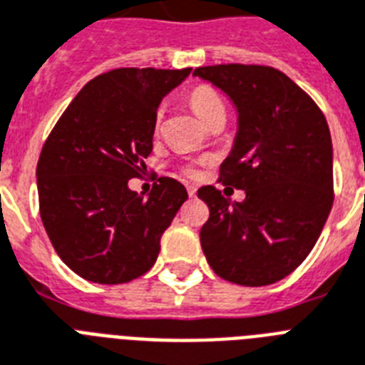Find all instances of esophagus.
<instances>
[{
  "mask_svg": "<svg viewBox=\"0 0 365 365\" xmlns=\"http://www.w3.org/2000/svg\"><path fill=\"white\" fill-rule=\"evenodd\" d=\"M186 190H188V196L190 197L196 196V186H186Z\"/></svg>",
  "mask_w": 365,
  "mask_h": 365,
  "instance_id": "34e87169",
  "label": "esophagus"
}]
</instances>
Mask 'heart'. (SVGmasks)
Returning <instances> with one entry per match:
<instances>
[{
    "instance_id": "1",
    "label": "heart",
    "mask_w": 365,
    "mask_h": 365,
    "mask_svg": "<svg viewBox=\"0 0 365 365\" xmlns=\"http://www.w3.org/2000/svg\"><path fill=\"white\" fill-rule=\"evenodd\" d=\"M190 105L192 109L196 110V115L200 116L201 120L209 122L212 116L220 115L224 113L226 115V105H224L222 98L218 96V92L212 86L209 84H200L196 88L190 92ZM160 116H162V110L158 113V122H160ZM203 160L200 162H192V164H186L182 168V173L188 175V177H196L197 175V164H201Z\"/></svg>"
}]
</instances>
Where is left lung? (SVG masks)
<instances>
[{"label": "left lung", "instance_id": "left-lung-1", "mask_svg": "<svg viewBox=\"0 0 365 365\" xmlns=\"http://www.w3.org/2000/svg\"><path fill=\"white\" fill-rule=\"evenodd\" d=\"M237 109V135L218 180L245 190L243 201L215 186L197 196L209 207L200 232L218 277L265 287L290 275L313 250L334 203V150L319 105L292 78L267 66L220 63L194 69Z\"/></svg>", "mask_w": 365, "mask_h": 365}]
</instances>
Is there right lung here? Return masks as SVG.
Wrapping results in <instances>:
<instances>
[{"label":"right lung","mask_w":365,"mask_h":365,"mask_svg":"<svg viewBox=\"0 0 365 365\" xmlns=\"http://www.w3.org/2000/svg\"><path fill=\"white\" fill-rule=\"evenodd\" d=\"M186 69L120 67L92 78L69 103L37 162L39 212L63 264L86 281L122 284L147 273L186 188L160 177L130 190L153 153L156 110Z\"/></svg>","instance_id":"obj_1"}]
</instances>
